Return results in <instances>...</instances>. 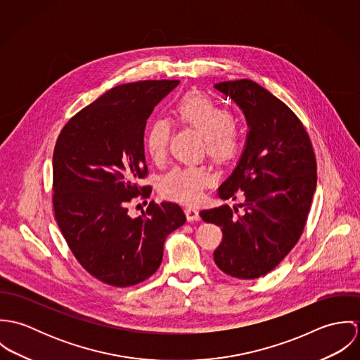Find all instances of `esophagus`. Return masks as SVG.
<instances>
[{
	"mask_svg": "<svg viewBox=\"0 0 360 360\" xmlns=\"http://www.w3.org/2000/svg\"><path fill=\"white\" fill-rule=\"evenodd\" d=\"M186 214L188 221H197L200 220V212L195 207H186Z\"/></svg>",
	"mask_w": 360,
	"mask_h": 360,
	"instance_id": "1",
	"label": "esophagus"
}]
</instances>
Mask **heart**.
<instances>
[{
    "instance_id": "obj_1",
    "label": "heart",
    "mask_w": 360,
    "mask_h": 360,
    "mask_svg": "<svg viewBox=\"0 0 360 360\" xmlns=\"http://www.w3.org/2000/svg\"><path fill=\"white\" fill-rule=\"evenodd\" d=\"M176 122L197 130L204 137V151L216 163H227L240 154L243 130L233 120V113L221 103L205 94L190 91L173 108ZM172 126L166 119L153 120L144 134V147L155 163H160L167 154ZM212 177L204 167H174L159 181V191L166 200L195 204L201 200Z\"/></svg>"
}]
</instances>
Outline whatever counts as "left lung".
Masks as SVG:
<instances>
[{"label":"left lung","mask_w":360,"mask_h":360,"mask_svg":"<svg viewBox=\"0 0 360 360\" xmlns=\"http://www.w3.org/2000/svg\"><path fill=\"white\" fill-rule=\"evenodd\" d=\"M214 87L244 110L250 126L244 154L217 191L221 200L241 193L245 213L223 205L200 216L223 233L213 252L216 266L254 280L271 271L301 238L316 190V156L300 117L264 87L250 79Z\"/></svg>","instance_id":"obj_1"}]
</instances>
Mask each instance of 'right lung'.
I'll use <instances>...</instances> for the list:
<instances>
[{
  "mask_svg": "<svg viewBox=\"0 0 360 360\" xmlns=\"http://www.w3.org/2000/svg\"><path fill=\"white\" fill-rule=\"evenodd\" d=\"M179 80L110 89L69 119L52 156L55 220L77 262L112 287L136 285L158 270L166 237L186 223L181 206L150 202L139 217L127 206L147 200L144 131L155 105Z\"/></svg>",
  "mask_w": 360,
  "mask_h": 360,
  "instance_id": "1",
  "label": "right lung"
}]
</instances>
